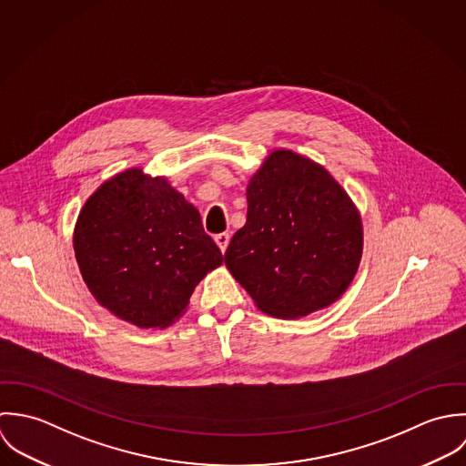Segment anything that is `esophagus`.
I'll return each instance as SVG.
<instances>
[{
    "mask_svg": "<svg viewBox=\"0 0 466 466\" xmlns=\"http://www.w3.org/2000/svg\"><path fill=\"white\" fill-rule=\"evenodd\" d=\"M214 241H216V245L219 247V250H221V252H225V250H227V247H228L230 236H228V232H221V234H216V236H214Z\"/></svg>",
    "mask_w": 466,
    "mask_h": 466,
    "instance_id": "34e87169",
    "label": "esophagus"
}]
</instances>
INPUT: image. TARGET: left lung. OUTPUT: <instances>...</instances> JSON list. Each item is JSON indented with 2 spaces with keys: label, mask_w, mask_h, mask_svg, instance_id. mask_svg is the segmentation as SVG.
I'll use <instances>...</instances> for the list:
<instances>
[{
  "label": "left lung",
  "mask_w": 466,
  "mask_h": 466,
  "mask_svg": "<svg viewBox=\"0 0 466 466\" xmlns=\"http://www.w3.org/2000/svg\"><path fill=\"white\" fill-rule=\"evenodd\" d=\"M247 223L225 265L272 317L329 308L355 279L364 250L360 210L329 171L291 149H272L247 187Z\"/></svg>",
  "instance_id": "1"
}]
</instances>
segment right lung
<instances>
[{
    "label": "right lung",
    "instance_id": "1",
    "mask_svg": "<svg viewBox=\"0 0 466 466\" xmlns=\"http://www.w3.org/2000/svg\"><path fill=\"white\" fill-rule=\"evenodd\" d=\"M74 250L95 300L144 329H164L223 265L198 208L166 177L129 167L96 187L74 228Z\"/></svg>",
    "mask_w": 466,
    "mask_h": 466
}]
</instances>
